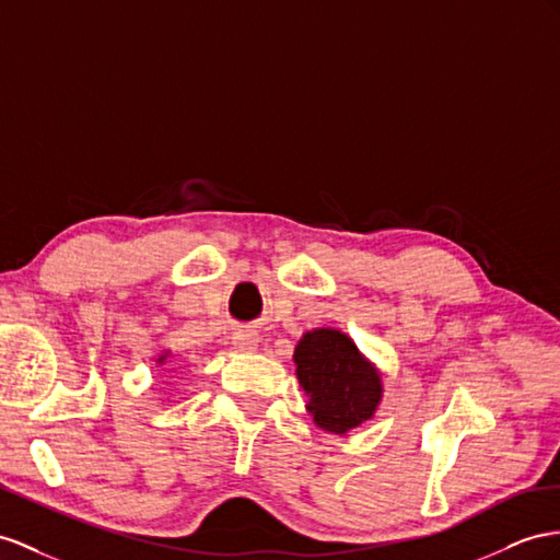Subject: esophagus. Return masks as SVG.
<instances>
[{
    "label": "esophagus",
    "instance_id": "esophagus-1",
    "mask_svg": "<svg viewBox=\"0 0 560 560\" xmlns=\"http://www.w3.org/2000/svg\"><path fill=\"white\" fill-rule=\"evenodd\" d=\"M232 342L238 352H253L257 346V334L248 331V328H241V331L232 336Z\"/></svg>",
    "mask_w": 560,
    "mask_h": 560
}]
</instances>
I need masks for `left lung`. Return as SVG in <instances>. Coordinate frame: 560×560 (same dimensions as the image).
<instances>
[{
    "label": "left lung",
    "mask_w": 560,
    "mask_h": 560,
    "mask_svg": "<svg viewBox=\"0 0 560 560\" xmlns=\"http://www.w3.org/2000/svg\"><path fill=\"white\" fill-rule=\"evenodd\" d=\"M293 362L300 388L310 397L307 411L328 433L346 435L376 413L383 397L381 374L346 334L336 328L307 331Z\"/></svg>",
    "instance_id": "left-lung-1"
}]
</instances>
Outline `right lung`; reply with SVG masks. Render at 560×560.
Masks as SVG:
<instances>
[{
  "label": "right lung",
  "mask_w": 560,
  "mask_h": 560,
  "mask_svg": "<svg viewBox=\"0 0 560 560\" xmlns=\"http://www.w3.org/2000/svg\"><path fill=\"white\" fill-rule=\"evenodd\" d=\"M165 360V357H161V360H158V362H163Z\"/></svg>",
  "instance_id": "1"
}]
</instances>
